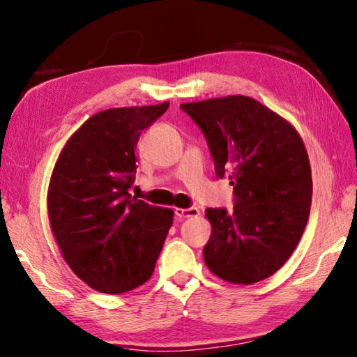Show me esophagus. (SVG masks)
Segmentation results:
<instances>
[{
	"mask_svg": "<svg viewBox=\"0 0 357 357\" xmlns=\"http://www.w3.org/2000/svg\"><path fill=\"white\" fill-rule=\"evenodd\" d=\"M174 213L177 218H195V216H199L201 215V211H199V208L196 207H190V208H175Z\"/></svg>",
	"mask_w": 357,
	"mask_h": 357,
	"instance_id": "1",
	"label": "esophagus"
}]
</instances>
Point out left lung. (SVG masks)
<instances>
[{"label": "left lung", "instance_id": "8db88e82", "mask_svg": "<svg viewBox=\"0 0 357 357\" xmlns=\"http://www.w3.org/2000/svg\"><path fill=\"white\" fill-rule=\"evenodd\" d=\"M207 139L218 178L234 186V210L207 208L204 260L232 284L270 278L295 251L309 220L312 175L291 125L245 96L180 105Z\"/></svg>", "mask_w": 357, "mask_h": 357}]
</instances>
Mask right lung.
Returning a JSON list of instances; mask_svg holds the SVG:
<instances>
[{
  "label": "right lung",
  "instance_id": "obj_1",
  "mask_svg": "<svg viewBox=\"0 0 357 357\" xmlns=\"http://www.w3.org/2000/svg\"><path fill=\"white\" fill-rule=\"evenodd\" d=\"M169 103L97 112L62 149L48 190V218L72 271L119 295L147 282L174 211L131 197L135 149Z\"/></svg>",
  "mask_w": 357,
  "mask_h": 357
}]
</instances>
